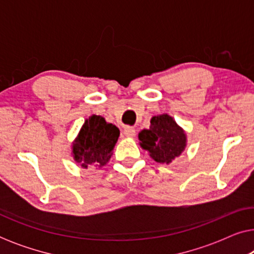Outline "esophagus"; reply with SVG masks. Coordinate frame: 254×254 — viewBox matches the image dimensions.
I'll use <instances>...</instances> for the list:
<instances>
[{"instance_id":"esophagus-1","label":"esophagus","mask_w":254,"mask_h":254,"mask_svg":"<svg viewBox=\"0 0 254 254\" xmlns=\"http://www.w3.org/2000/svg\"><path fill=\"white\" fill-rule=\"evenodd\" d=\"M124 134L126 135L127 137H134L136 135V131H135V128L130 126H126L124 128Z\"/></svg>"}]
</instances>
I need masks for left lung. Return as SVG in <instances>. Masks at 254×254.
I'll use <instances>...</instances> for the list:
<instances>
[{
  "label": "left lung",
  "mask_w": 254,
  "mask_h": 254,
  "mask_svg": "<svg viewBox=\"0 0 254 254\" xmlns=\"http://www.w3.org/2000/svg\"><path fill=\"white\" fill-rule=\"evenodd\" d=\"M138 140L154 161L166 164L182 155L187 142L185 130L169 114L152 117L150 127L138 133Z\"/></svg>",
  "instance_id": "8db88e82"
}]
</instances>
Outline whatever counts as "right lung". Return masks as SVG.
<instances>
[{"instance_id":"add662e5","label":"right lung","mask_w":254,"mask_h":254,"mask_svg":"<svg viewBox=\"0 0 254 254\" xmlns=\"http://www.w3.org/2000/svg\"><path fill=\"white\" fill-rule=\"evenodd\" d=\"M120 130L116 125L106 123L100 116L89 117L72 142V157L82 168L89 165L102 168L113 154Z\"/></svg>"}]
</instances>
